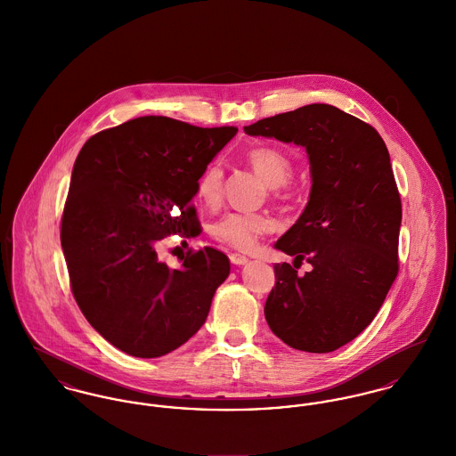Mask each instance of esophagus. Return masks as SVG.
Returning <instances> with one entry per match:
<instances>
[{"label":"esophagus","instance_id":"1","mask_svg":"<svg viewBox=\"0 0 456 456\" xmlns=\"http://www.w3.org/2000/svg\"><path fill=\"white\" fill-rule=\"evenodd\" d=\"M230 261L233 263V265H237V266H242V265H245L248 259L245 257V256H242V254H237V252H232L230 254Z\"/></svg>","mask_w":456,"mask_h":456}]
</instances>
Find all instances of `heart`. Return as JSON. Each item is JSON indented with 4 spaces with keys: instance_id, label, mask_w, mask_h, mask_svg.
Listing matches in <instances>:
<instances>
[{
    "instance_id": "obj_1",
    "label": "heart",
    "mask_w": 456,
    "mask_h": 456,
    "mask_svg": "<svg viewBox=\"0 0 456 456\" xmlns=\"http://www.w3.org/2000/svg\"><path fill=\"white\" fill-rule=\"evenodd\" d=\"M248 166L270 186H281L292 176V160L273 147H254L245 153ZM223 169L211 162L197 180V197L202 204L214 206L221 197ZM272 230V221L263 214L228 213L213 224V235L219 242L237 248H250L259 235Z\"/></svg>"
}]
</instances>
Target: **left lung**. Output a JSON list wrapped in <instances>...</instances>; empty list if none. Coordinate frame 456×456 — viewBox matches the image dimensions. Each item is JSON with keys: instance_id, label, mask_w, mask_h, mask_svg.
Here are the masks:
<instances>
[{"instance_id": "8db88e82", "label": "left lung", "mask_w": 456, "mask_h": 456, "mask_svg": "<svg viewBox=\"0 0 456 456\" xmlns=\"http://www.w3.org/2000/svg\"><path fill=\"white\" fill-rule=\"evenodd\" d=\"M250 136L301 145L309 200L274 247L313 270L274 265L265 316L278 338L332 353L371 323L397 276L401 199L380 134L334 105L311 103L245 126Z\"/></svg>"}]
</instances>
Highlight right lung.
<instances>
[{
	"instance_id": "add662e5",
	"label": "right lung",
	"mask_w": 456,
	"mask_h": 456,
	"mask_svg": "<svg viewBox=\"0 0 456 456\" xmlns=\"http://www.w3.org/2000/svg\"><path fill=\"white\" fill-rule=\"evenodd\" d=\"M237 131L147 116L96 133L76 159L61 230L70 289L126 354L164 356L206 323L228 257L204 247L171 270L157 245L199 235L197 180Z\"/></svg>"
}]
</instances>
